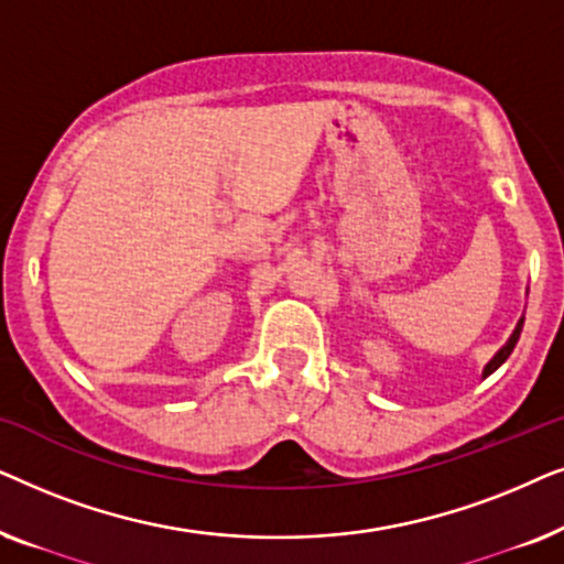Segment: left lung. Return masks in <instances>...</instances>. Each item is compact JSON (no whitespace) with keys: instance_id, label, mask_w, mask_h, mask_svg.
<instances>
[{"instance_id":"8db88e82","label":"left lung","mask_w":564,"mask_h":564,"mask_svg":"<svg viewBox=\"0 0 564 564\" xmlns=\"http://www.w3.org/2000/svg\"><path fill=\"white\" fill-rule=\"evenodd\" d=\"M521 326H523V321H519V326H516V330H513V336L508 338V344L503 346V349H500L496 357H492L490 361H488V367H485V372H482V377H488V375H492L496 372V369L503 365V361L511 357V351H513V346H516V341H519V336H521Z\"/></svg>"}]
</instances>
